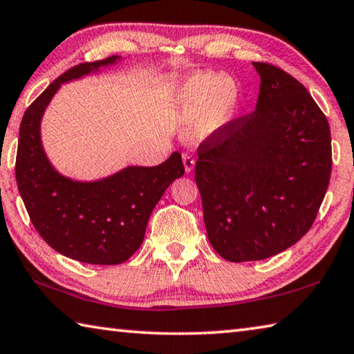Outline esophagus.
Masks as SVG:
<instances>
[{"instance_id": "esophagus-1", "label": "esophagus", "mask_w": 354, "mask_h": 354, "mask_svg": "<svg viewBox=\"0 0 354 354\" xmlns=\"http://www.w3.org/2000/svg\"><path fill=\"white\" fill-rule=\"evenodd\" d=\"M183 162H184L185 173H190L192 170H194V167H195V158H194V156H192L190 153H184V154H183Z\"/></svg>"}]
</instances>
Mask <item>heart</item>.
Listing matches in <instances>:
<instances>
[{"mask_svg": "<svg viewBox=\"0 0 354 354\" xmlns=\"http://www.w3.org/2000/svg\"><path fill=\"white\" fill-rule=\"evenodd\" d=\"M237 103V87L217 73H196L176 93V107L183 122H200L198 131L207 136L230 122Z\"/></svg>", "mask_w": 354, "mask_h": 354, "instance_id": "b5f03b06", "label": "heart"}]
</instances>
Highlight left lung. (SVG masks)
I'll return each instance as SVG.
<instances>
[{
    "mask_svg": "<svg viewBox=\"0 0 354 354\" xmlns=\"http://www.w3.org/2000/svg\"><path fill=\"white\" fill-rule=\"evenodd\" d=\"M256 109L198 147L195 181L209 242L230 262L262 261L310 230L331 176V133L306 87L272 64Z\"/></svg>",
    "mask_w": 354,
    "mask_h": 354,
    "instance_id": "1",
    "label": "left lung"
}]
</instances>
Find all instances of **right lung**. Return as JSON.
<instances>
[{
  "instance_id": "add662e5",
  "label": "right lung",
  "mask_w": 354,
  "mask_h": 354,
  "mask_svg": "<svg viewBox=\"0 0 354 354\" xmlns=\"http://www.w3.org/2000/svg\"><path fill=\"white\" fill-rule=\"evenodd\" d=\"M118 61L120 56H111L84 62L51 82L23 115L17 149V185L40 237L57 253L95 266H117L140 248L154 206L184 175L178 151L160 165H129L97 181L64 176L46 158L40 123L56 92L64 82Z\"/></svg>"
}]
</instances>
